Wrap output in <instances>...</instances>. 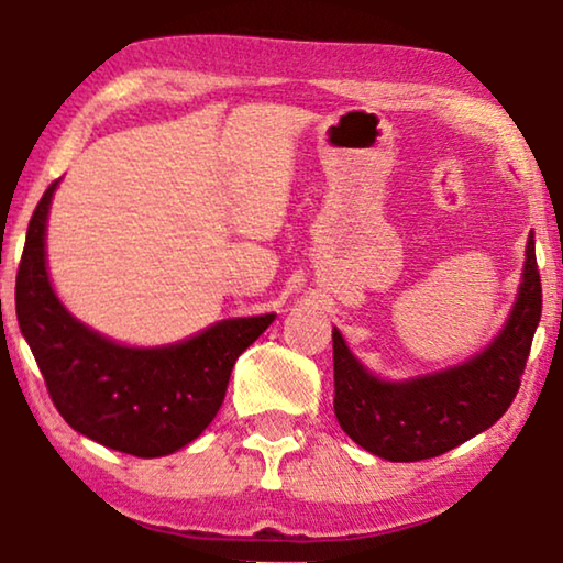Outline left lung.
Returning <instances> with one entry per match:
<instances>
[{"label":"left lung","instance_id":"obj_1","mask_svg":"<svg viewBox=\"0 0 563 563\" xmlns=\"http://www.w3.org/2000/svg\"><path fill=\"white\" fill-rule=\"evenodd\" d=\"M541 320V274L528 235L523 282L508 324L485 353L457 368L388 383L371 376L332 330L335 417L345 434L390 462H419L490 429L516 398Z\"/></svg>","mask_w":563,"mask_h":563}]
</instances>
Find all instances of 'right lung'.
I'll return each mask as SVG.
<instances>
[{
	"label": "right lung",
	"mask_w": 563,
	"mask_h": 563,
	"mask_svg": "<svg viewBox=\"0 0 563 563\" xmlns=\"http://www.w3.org/2000/svg\"><path fill=\"white\" fill-rule=\"evenodd\" d=\"M55 185L40 198L18 268V322L55 409L80 434L134 457L190 444L221 409L239 355L274 322L241 317L180 345L136 350L96 335L65 312L45 268V221Z\"/></svg>",
	"instance_id": "right-lung-1"
}]
</instances>
